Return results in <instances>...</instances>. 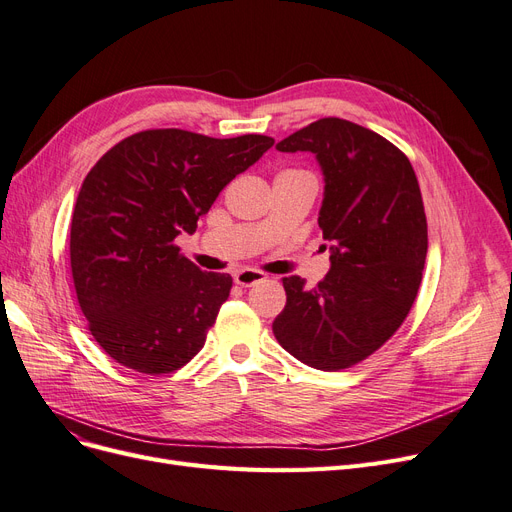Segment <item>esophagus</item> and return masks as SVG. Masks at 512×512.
Listing matches in <instances>:
<instances>
[{
  "label": "esophagus",
  "instance_id": "1",
  "mask_svg": "<svg viewBox=\"0 0 512 512\" xmlns=\"http://www.w3.org/2000/svg\"><path fill=\"white\" fill-rule=\"evenodd\" d=\"M261 280H265V274H261L257 270H240V272L234 274V282L242 288H249V286H253Z\"/></svg>",
  "mask_w": 512,
  "mask_h": 512
}]
</instances>
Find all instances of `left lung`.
Masks as SVG:
<instances>
[{"mask_svg": "<svg viewBox=\"0 0 512 512\" xmlns=\"http://www.w3.org/2000/svg\"><path fill=\"white\" fill-rule=\"evenodd\" d=\"M276 148L316 154L330 270L314 288L299 276L282 278L286 305L274 337L311 368L343 370L389 341L416 299L427 259L416 173L389 140L337 117L309 123Z\"/></svg>", "mask_w": 512, "mask_h": 512, "instance_id": "obj_1", "label": "left lung"}]
</instances>
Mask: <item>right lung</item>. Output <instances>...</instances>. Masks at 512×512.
<instances>
[{
  "label": "right lung",
  "mask_w": 512,
  "mask_h": 512,
  "mask_svg": "<svg viewBox=\"0 0 512 512\" xmlns=\"http://www.w3.org/2000/svg\"><path fill=\"white\" fill-rule=\"evenodd\" d=\"M274 146L268 136L217 140L148 129L110 148L81 184L71 270L98 345L144 374L186 366L230 297V274H207L175 238L194 234L219 192Z\"/></svg>",
  "instance_id": "obj_1"
}]
</instances>
